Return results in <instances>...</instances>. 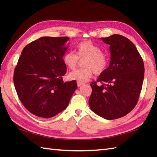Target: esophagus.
<instances>
[{"mask_svg":"<svg viewBox=\"0 0 157 157\" xmlns=\"http://www.w3.org/2000/svg\"><path fill=\"white\" fill-rule=\"evenodd\" d=\"M77 84H78V87H80V86H82V85H84V84H83V83L79 82H77Z\"/></svg>","mask_w":157,"mask_h":157,"instance_id":"34e87169","label":"esophagus"}]
</instances>
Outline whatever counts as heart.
<instances>
[{
  "mask_svg": "<svg viewBox=\"0 0 157 157\" xmlns=\"http://www.w3.org/2000/svg\"><path fill=\"white\" fill-rule=\"evenodd\" d=\"M75 50L76 55L71 52L65 53L63 56V63L69 69H74L78 64V59H85L83 62L84 68L70 73L69 78L71 80L85 82L92 78L93 72L96 74H101L105 71L108 59L97 45L91 41L85 40L79 42Z\"/></svg>",
  "mask_w": 157,
  "mask_h": 157,
  "instance_id": "obj_1",
  "label": "heart"
}]
</instances>
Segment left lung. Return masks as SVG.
<instances>
[{"label": "left lung", "mask_w": 157, "mask_h": 157, "mask_svg": "<svg viewBox=\"0 0 157 157\" xmlns=\"http://www.w3.org/2000/svg\"><path fill=\"white\" fill-rule=\"evenodd\" d=\"M101 39L110 46L111 61L97 79L101 84H90L89 105L96 114L112 120L128 114L137 104L144 66L135 45L125 36L114 34Z\"/></svg>", "instance_id": "obj_1"}]
</instances>
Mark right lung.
Segmentation results:
<instances>
[{"label": "right lung", "mask_w": 157, "mask_h": 157, "mask_svg": "<svg viewBox=\"0 0 157 157\" xmlns=\"http://www.w3.org/2000/svg\"><path fill=\"white\" fill-rule=\"evenodd\" d=\"M68 37H42L23 49L13 82L19 98L36 116L51 118L67 106L78 87L75 80L64 82L63 61Z\"/></svg>", "instance_id": "obj_1"}]
</instances>
